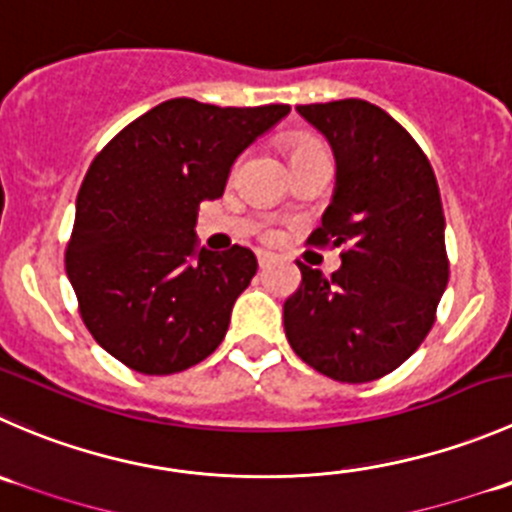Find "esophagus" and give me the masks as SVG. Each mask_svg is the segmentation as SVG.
Masks as SVG:
<instances>
[{"label":"esophagus","instance_id":"1","mask_svg":"<svg viewBox=\"0 0 512 512\" xmlns=\"http://www.w3.org/2000/svg\"><path fill=\"white\" fill-rule=\"evenodd\" d=\"M275 252H267V250H257V265H260V267H267V265H270V262L272 260H275Z\"/></svg>","mask_w":512,"mask_h":512}]
</instances>
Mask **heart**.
Listing matches in <instances>:
<instances>
[{
	"label": "heart",
	"instance_id": "1",
	"mask_svg": "<svg viewBox=\"0 0 512 512\" xmlns=\"http://www.w3.org/2000/svg\"><path fill=\"white\" fill-rule=\"evenodd\" d=\"M287 147H290V160H297V157H305V155H315V152H325L320 140L310 135H295L287 140Z\"/></svg>",
	"mask_w": 512,
	"mask_h": 512
}]
</instances>
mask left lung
I'll list each match as a JSON object with an SVG mask.
<instances>
[{"label": "left lung", "instance_id": "8db88e82", "mask_svg": "<svg viewBox=\"0 0 512 512\" xmlns=\"http://www.w3.org/2000/svg\"><path fill=\"white\" fill-rule=\"evenodd\" d=\"M297 112L325 135L337 165L332 202L307 242L342 247V265L325 277L297 262L285 335L322 375L370 382L418 350L448 287L438 180L408 130L365 99Z\"/></svg>", "mask_w": 512, "mask_h": 512}]
</instances>
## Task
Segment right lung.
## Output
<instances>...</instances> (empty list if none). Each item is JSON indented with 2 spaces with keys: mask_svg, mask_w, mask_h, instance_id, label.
I'll list each match as a JSON object with an SVG mask.
<instances>
[{
  "mask_svg": "<svg viewBox=\"0 0 512 512\" xmlns=\"http://www.w3.org/2000/svg\"><path fill=\"white\" fill-rule=\"evenodd\" d=\"M287 112L167 99L94 157L64 265L79 315L109 355L172 375L217 350L257 260L240 245L197 250V210L222 197L232 162Z\"/></svg>",
  "mask_w": 512,
  "mask_h": 512,
  "instance_id": "obj_1",
  "label": "right lung"
}]
</instances>
